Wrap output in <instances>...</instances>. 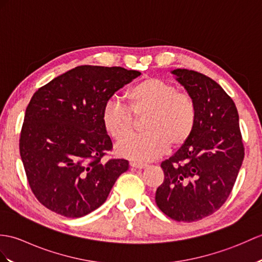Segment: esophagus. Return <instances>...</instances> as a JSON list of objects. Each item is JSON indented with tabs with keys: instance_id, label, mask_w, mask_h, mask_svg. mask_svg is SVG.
Masks as SVG:
<instances>
[{
	"instance_id": "34e87169",
	"label": "esophagus",
	"mask_w": 262,
	"mask_h": 262,
	"mask_svg": "<svg viewBox=\"0 0 262 262\" xmlns=\"http://www.w3.org/2000/svg\"><path fill=\"white\" fill-rule=\"evenodd\" d=\"M129 165H130V167H134V168H139V169H142V168L147 167V164H143V163H136V162H130V163H129Z\"/></svg>"
}]
</instances>
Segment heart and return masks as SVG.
<instances>
[{
  "mask_svg": "<svg viewBox=\"0 0 262 262\" xmlns=\"http://www.w3.org/2000/svg\"><path fill=\"white\" fill-rule=\"evenodd\" d=\"M127 107L109 99L102 108V126L115 141L129 136L134 117L146 115V134L133 136L116 146L117 154L136 162L159 159L166 149H178L190 139L196 123V107L187 94L179 93L173 83L149 77L136 82L126 94Z\"/></svg>",
  "mask_w": 262,
  "mask_h": 262,
  "instance_id": "obj_1",
  "label": "heart"
}]
</instances>
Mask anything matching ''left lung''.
<instances>
[{"label": "left lung", "mask_w": 262, "mask_h": 262, "mask_svg": "<svg viewBox=\"0 0 262 262\" xmlns=\"http://www.w3.org/2000/svg\"><path fill=\"white\" fill-rule=\"evenodd\" d=\"M196 107L190 139L162 162L164 182L156 190L160 210L179 222L214 213L230 195L245 157L239 115L222 87L200 72L175 69Z\"/></svg>", "instance_id": "left-lung-1"}]
</instances>
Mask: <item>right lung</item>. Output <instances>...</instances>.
<instances>
[{"mask_svg":"<svg viewBox=\"0 0 262 262\" xmlns=\"http://www.w3.org/2000/svg\"><path fill=\"white\" fill-rule=\"evenodd\" d=\"M138 76L121 67L79 66L35 91L24 115L20 154L29 185L46 208L67 217L87 215L128 169L126 160H102L113 143L101 113Z\"/></svg>","mask_w":262,"mask_h":262,"instance_id":"1","label":"right lung"}]
</instances>
